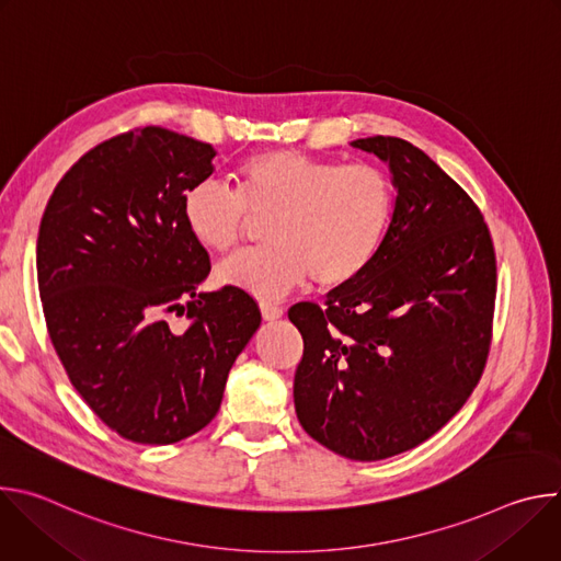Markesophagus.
I'll return each mask as SVG.
<instances>
[{
  "label": "esophagus",
  "instance_id": "obj_1",
  "mask_svg": "<svg viewBox=\"0 0 561 561\" xmlns=\"http://www.w3.org/2000/svg\"><path fill=\"white\" fill-rule=\"evenodd\" d=\"M260 308H262V317L266 319V322H275V319H279L284 314V308L275 301H262Z\"/></svg>",
  "mask_w": 561,
  "mask_h": 561
}]
</instances>
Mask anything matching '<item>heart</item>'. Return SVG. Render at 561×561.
Segmentation results:
<instances>
[{
    "instance_id": "obj_1",
    "label": "heart",
    "mask_w": 561,
    "mask_h": 561,
    "mask_svg": "<svg viewBox=\"0 0 561 561\" xmlns=\"http://www.w3.org/2000/svg\"><path fill=\"white\" fill-rule=\"evenodd\" d=\"M237 191L217 180L193 184L182 197L188 232L215 253L232 251L255 219H268L271 244L230 257L219 279L275 299L308 275L342 286L379 255L394 215L390 175L368 162L264 150L237 169Z\"/></svg>"
}]
</instances>
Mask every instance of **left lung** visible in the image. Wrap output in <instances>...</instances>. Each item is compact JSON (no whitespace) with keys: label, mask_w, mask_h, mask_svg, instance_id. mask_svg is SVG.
Returning <instances> with one entry per match:
<instances>
[{"label":"left lung","mask_w":561,"mask_h":561,"mask_svg":"<svg viewBox=\"0 0 561 561\" xmlns=\"http://www.w3.org/2000/svg\"><path fill=\"white\" fill-rule=\"evenodd\" d=\"M388 164L394 215L373 264L295 304L304 337L295 411L329 450L377 461L435 435L484 373L497 264L482 210L433 159L399 137L355 139Z\"/></svg>","instance_id":"8db88e82"}]
</instances>
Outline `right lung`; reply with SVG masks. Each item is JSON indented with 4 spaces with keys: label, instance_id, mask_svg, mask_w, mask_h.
Returning a JSON list of instances; mask_svg holds the SVG:
<instances>
[{
    "label": "right lung",
    "instance_id": "1",
    "mask_svg": "<svg viewBox=\"0 0 561 561\" xmlns=\"http://www.w3.org/2000/svg\"><path fill=\"white\" fill-rule=\"evenodd\" d=\"M215 148L144 126L91 148L55 186L37 284L55 353L89 409L137 444H175L219 411L226 377L262 324L242 288L199 293L206 249L182 217ZM186 313L182 330L170 317Z\"/></svg>",
    "mask_w": 561,
    "mask_h": 561
}]
</instances>
